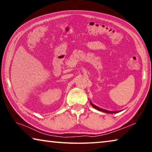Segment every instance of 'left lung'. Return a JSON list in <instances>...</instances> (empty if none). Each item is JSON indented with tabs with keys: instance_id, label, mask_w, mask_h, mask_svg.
Returning a JSON list of instances; mask_svg holds the SVG:
<instances>
[{
	"instance_id": "1",
	"label": "left lung",
	"mask_w": 152,
	"mask_h": 152,
	"mask_svg": "<svg viewBox=\"0 0 152 152\" xmlns=\"http://www.w3.org/2000/svg\"><path fill=\"white\" fill-rule=\"evenodd\" d=\"M91 104L92 105V107L94 108V109H96L98 110H100V111L107 113H110V114H111V113H119V112L121 111V110H119V111H110V110H105V109H101V108H100L99 107L96 106V105H94V104H92L91 101Z\"/></svg>"
}]
</instances>
